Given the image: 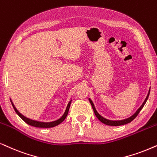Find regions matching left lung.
I'll list each match as a JSON object with an SVG mask.
<instances>
[{"mask_svg": "<svg viewBox=\"0 0 157 157\" xmlns=\"http://www.w3.org/2000/svg\"><path fill=\"white\" fill-rule=\"evenodd\" d=\"M149 93H150V89H149V93H148V95L147 96V98H146L145 100H144V103H142V105L140 106V108L136 110V112L133 115V116H131V117H129V118H128L124 119V120H121V121H110V120H108V119L103 118V117L100 116V115L98 113L97 110H96L95 108V105H94L93 101H92L90 98H89V101H90V104H91L92 107H93V111H94V113H95V115L96 116V117H97V118H98V120H99L100 121H101L102 123H103L104 124L108 125V126H122V125H125V124H128V123L131 122V121H132L133 119H134L136 117L138 116V114L139 113V112L141 111L142 108H143L144 105H145V103H147V100H148V98H149Z\"/></svg>", "mask_w": 157, "mask_h": 157, "instance_id": "left-lung-1", "label": "left lung"}]
</instances>
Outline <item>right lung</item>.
<instances>
[{
    "mask_svg": "<svg viewBox=\"0 0 157 157\" xmlns=\"http://www.w3.org/2000/svg\"><path fill=\"white\" fill-rule=\"evenodd\" d=\"M10 102H11L12 105H13V107L14 108V110H15L16 113H17L18 116H19L20 118H21L23 121H25L27 124L30 125V126H31L37 127V128H52V127H54V126H57V125H59V124H61L62 121H63L64 119L66 118V117L68 114V111H69V109H70V104H71V102H72V100H70V101L69 102L68 105H67V106L66 110H65V112H64V113L63 114V116H62L60 118L58 119V120L52 121V122H41V121L31 120V119H30V118H26V117L23 116L21 113H20L18 112V110L16 108L15 105H14V104L13 103V102H12L11 100H10Z\"/></svg>",
    "mask_w": 157,
    "mask_h": 157,
    "instance_id": "1",
    "label": "right lung"
}]
</instances>
